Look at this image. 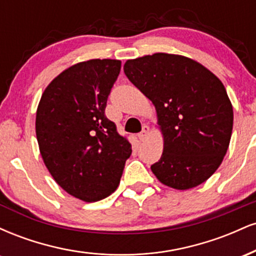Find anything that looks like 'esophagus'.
Instances as JSON below:
<instances>
[{"instance_id": "obj_1", "label": "esophagus", "mask_w": 256, "mask_h": 256, "mask_svg": "<svg viewBox=\"0 0 256 256\" xmlns=\"http://www.w3.org/2000/svg\"><path fill=\"white\" fill-rule=\"evenodd\" d=\"M148 136H149V126L144 125V126H143L142 131L138 134V138H140V140H142V142H143V140H146V138H148Z\"/></svg>"}]
</instances>
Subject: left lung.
<instances>
[{"instance_id":"8db88e82","label":"left lung","mask_w":256,"mask_h":256,"mask_svg":"<svg viewBox=\"0 0 256 256\" xmlns=\"http://www.w3.org/2000/svg\"><path fill=\"white\" fill-rule=\"evenodd\" d=\"M124 72L156 110L164 152L152 173L177 190L207 180L222 162L234 125L222 80L198 61L167 52L128 60Z\"/></svg>"}]
</instances>
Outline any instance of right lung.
Here are the masks:
<instances>
[{"instance_id":"1","label":"right lung","mask_w":256,"mask_h":256,"mask_svg":"<svg viewBox=\"0 0 256 256\" xmlns=\"http://www.w3.org/2000/svg\"><path fill=\"white\" fill-rule=\"evenodd\" d=\"M122 61L92 58L61 72L42 94L36 113L40 155L54 180L85 202L118 188L132 149L104 116Z\"/></svg>"}]
</instances>
